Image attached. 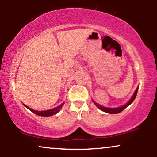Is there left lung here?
Masks as SVG:
<instances>
[{"label":"left lung","instance_id":"left-lung-1","mask_svg":"<svg viewBox=\"0 0 157 157\" xmlns=\"http://www.w3.org/2000/svg\"><path fill=\"white\" fill-rule=\"evenodd\" d=\"M138 89H139V87L136 88V91H135L134 95H133V97H131V99L130 100H129L128 102V103H126L125 105L121 106V107L115 108V109H111V108H105V107H103V106L99 105L98 103L95 102L94 101V100H92V101H93L95 105H96V106H97V108H98V109H100V110H101V111H104V112L109 113H120V112H121V111H123L124 109H126V108H127L128 106L129 105H131V104L133 102H134V100H135V98H136V94H137Z\"/></svg>","mask_w":157,"mask_h":157}]
</instances>
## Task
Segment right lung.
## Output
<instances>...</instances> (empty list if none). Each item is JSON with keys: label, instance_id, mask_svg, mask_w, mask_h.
<instances>
[{"label": "right lung", "instance_id": "right-lung-1", "mask_svg": "<svg viewBox=\"0 0 157 157\" xmlns=\"http://www.w3.org/2000/svg\"><path fill=\"white\" fill-rule=\"evenodd\" d=\"M63 104L64 103H62L61 105H60L59 106H57V107L55 108V109H50V110H46V111H35V110L30 109V108H29L28 106H26V105H24L29 110H30V111H32V112H33L34 113H35V114L38 115V116H42V117H50V116H52V115H55L57 113H58L59 111H60V109H62V107L63 106Z\"/></svg>", "mask_w": 157, "mask_h": 157}]
</instances>
